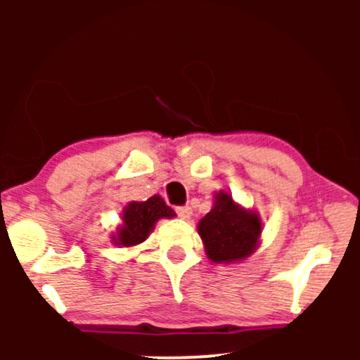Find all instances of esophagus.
Here are the masks:
<instances>
[{"label":"esophagus","mask_w":360,"mask_h":360,"mask_svg":"<svg viewBox=\"0 0 360 360\" xmlns=\"http://www.w3.org/2000/svg\"><path fill=\"white\" fill-rule=\"evenodd\" d=\"M176 213H177V217L183 218V220H188V218L191 217V214H193V210H191V206H188V205H184V206H177V208H176Z\"/></svg>","instance_id":"34e87169"}]
</instances>
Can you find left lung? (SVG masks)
Segmentation results:
<instances>
[{"mask_svg":"<svg viewBox=\"0 0 360 360\" xmlns=\"http://www.w3.org/2000/svg\"><path fill=\"white\" fill-rule=\"evenodd\" d=\"M206 254L213 262H232L250 255L260 235L255 214L238 208L229 193H220L213 210L198 225Z\"/></svg>","mask_w":360,"mask_h":360,"instance_id":"1","label":"left lung"}]
</instances>
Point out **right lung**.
<instances>
[{
    "label": "right lung",
    "mask_w": 360,
    "mask_h": 360,
    "mask_svg": "<svg viewBox=\"0 0 360 360\" xmlns=\"http://www.w3.org/2000/svg\"><path fill=\"white\" fill-rule=\"evenodd\" d=\"M176 217L174 210L166 205L160 196H150L147 201H131L123 212V226L120 229L117 245L130 247L143 242L159 218Z\"/></svg>",
    "instance_id": "1"
}]
</instances>
